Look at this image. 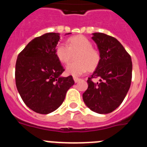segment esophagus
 I'll return each instance as SVG.
<instances>
[{
    "label": "esophagus",
    "mask_w": 147,
    "mask_h": 147,
    "mask_svg": "<svg viewBox=\"0 0 147 147\" xmlns=\"http://www.w3.org/2000/svg\"><path fill=\"white\" fill-rule=\"evenodd\" d=\"M74 80L75 83H77L78 82H80V80H81V79H80V78H77V77H74Z\"/></svg>",
    "instance_id": "1"
}]
</instances>
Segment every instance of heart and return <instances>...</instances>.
Masks as SVG:
<instances>
[{"label":"heart","mask_w":147,"mask_h":147,"mask_svg":"<svg viewBox=\"0 0 147 147\" xmlns=\"http://www.w3.org/2000/svg\"><path fill=\"white\" fill-rule=\"evenodd\" d=\"M56 57L62 64H68L74 55L76 62L66 67V73L74 76L85 74L88 70L93 71L100 62V54L93 48V44L87 37L79 35L69 38L67 45L58 44L55 51Z\"/></svg>","instance_id":"obj_1"}]
</instances>
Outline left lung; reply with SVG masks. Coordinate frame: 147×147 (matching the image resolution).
Masks as SVG:
<instances>
[{
	"label": "left lung",
	"mask_w": 147,
	"mask_h": 147,
	"mask_svg": "<svg viewBox=\"0 0 147 147\" xmlns=\"http://www.w3.org/2000/svg\"><path fill=\"white\" fill-rule=\"evenodd\" d=\"M100 54V62L88 78V88L82 98L87 107L99 114L113 112L122 103L132 80V64L129 54L115 37L93 33ZM100 78L95 83L93 78Z\"/></svg>",
	"instance_id": "1"
}]
</instances>
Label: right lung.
I'll return each instance as SVG.
<instances>
[{
	"label": "right lung",
	"instance_id": "right-lung-1",
	"mask_svg": "<svg viewBox=\"0 0 147 147\" xmlns=\"http://www.w3.org/2000/svg\"><path fill=\"white\" fill-rule=\"evenodd\" d=\"M59 39V34L53 32L36 37L17 59V89L27 107L37 113L54 112L62 104L67 90L74 85L72 76H61L65 69L55 54Z\"/></svg>",
	"mask_w": 147,
	"mask_h": 147
}]
</instances>
